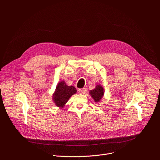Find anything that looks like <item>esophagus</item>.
Listing matches in <instances>:
<instances>
[{"instance_id": "esophagus-1", "label": "esophagus", "mask_w": 160, "mask_h": 160, "mask_svg": "<svg viewBox=\"0 0 160 160\" xmlns=\"http://www.w3.org/2000/svg\"><path fill=\"white\" fill-rule=\"evenodd\" d=\"M86 88H80L78 90V92L81 94H84L86 92Z\"/></svg>"}]
</instances>
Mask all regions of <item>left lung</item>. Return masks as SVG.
Returning a JSON list of instances; mask_svg holds the SVG:
<instances>
[{"mask_svg": "<svg viewBox=\"0 0 160 160\" xmlns=\"http://www.w3.org/2000/svg\"><path fill=\"white\" fill-rule=\"evenodd\" d=\"M104 92V91L102 86L101 84H97L94 89L89 91V94L96 102L98 103L103 98Z\"/></svg>", "mask_w": 160, "mask_h": 160, "instance_id": "1", "label": "left lung"}]
</instances>
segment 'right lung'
<instances>
[{
  "mask_svg": "<svg viewBox=\"0 0 160 160\" xmlns=\"http://www.w3.org/2000/svg\"><path fill=\"white\" fill-rule=\"evenodd\" d=\"M77 93L75 87L66 85L64 80L58 83L54 92L52 94V101L55 105L59 108H62L73 94Z\"/></svg>",
  "mask_w": 160,
  "mask_h": 160,
  "instance_id": "obj_1",
  "label": "right lung"
}]
</instances>
